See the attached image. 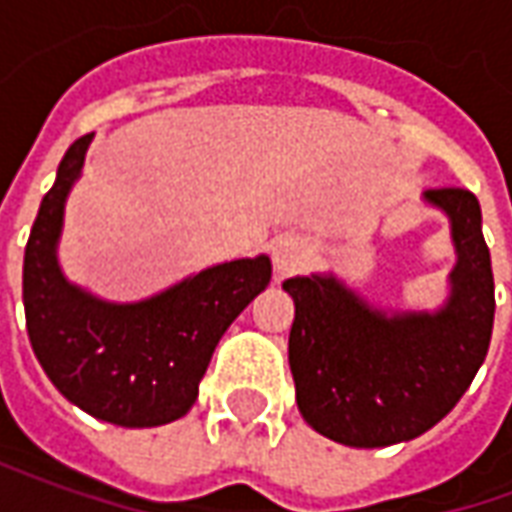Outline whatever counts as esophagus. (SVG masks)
I'll return each instance as SVG.
<instances>
[{"label": "esophagus", "instance_id": "obj_1", "mask_svg": "<svg viewBox=\"0 0 512 512\" xmlns=\"http://www.w3.org/2000/svg\"><path fill=\"white\" fill-rule=\"evenodd\" d=\"M307 255H310V246L299 235H282V238L274 241V268H277V274L296 271L307 260Z\"/></svg>", "mask_w": 512, "mask_h": 512}]
</instances>
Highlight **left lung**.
I'll list each match as a JSON object with an SVG mask.
<instances>
[{
    "mask_svg": "<svg viewBox=\"0 0 512 512\" xmlns=\"http://www.w3.org/2000/svg\"><path fill=\"white\" fill-rule=\"evenodd\" d=\"M450 219L455 268L436 312H384L332 274L282 282L296 304L288 359L307 425L348 447H389L450 414L485 362L494 274L480 202L466 189L422 194Z\"/></svg>",
    "mask_w": 512,
    "mask_h": 512,
    "instance_id": "obj_1",
    "label": "left lung"
}]
</instances>
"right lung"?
Segmentation results:
<instances>
[{"label":"right lung","instance_id":"right-lung-1","mask_svg":"<svg viewBox=\"0 0 512 512\" xmlns=\"http://www.w3.org/2000/svg\"><path fill=\"white\" fill-rule=\"evenodd\" d=\"M93 134L62 156L24 252V312L32 351L71 403L120 428H156L197 400L227 326L271 282L266 255L219 263L134 304L68 282L57 260L65 200Z\"/></svg>","mask_w":512,"mask_h":512}]
</instances>
